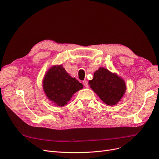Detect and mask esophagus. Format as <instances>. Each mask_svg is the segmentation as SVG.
<instances>
[{
	"instance_id": "1",
	"label": "esophagus",
	"mask_w": 159,
	"mask_h": 159,
	"mask_svg": "<svg viewBox=\"0 0 159 159\" xmlns=\"http://www.w3.org/2000/svg\"><path fill=\"white\" fill-rule=\"evenodd\" d=\"M83 84H84V85L85 86V88H88V83L87 81L84 80V81H83Z\"/></svg>"
}]
</instances>
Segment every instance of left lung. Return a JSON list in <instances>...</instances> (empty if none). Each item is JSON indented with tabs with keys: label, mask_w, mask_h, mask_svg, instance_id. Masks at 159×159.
<instances>
[{
	"label": "left lung",
	"mask_w": 159,
	"mask_h": 159,
	"mask_svg": "<svg viewBox=\"0 0 159 159\" xmlns=\"http://www.w3.org/2000/svg\"><path fill=\"white\" fill-rule=\"evenodd\" d=\"M89 84L99 98L109 105L116 104L126 90L123 79L103 68H100L95 72L93 78L89 81Z\"/></svg>",
	"instance_id": "left-lung-1"
}]
</instances>
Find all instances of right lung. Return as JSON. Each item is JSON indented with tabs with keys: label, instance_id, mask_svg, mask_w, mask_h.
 Here are the masks:
<instances>
[{
	"label": "right lung",
	"instance_id": "add662e5",
	"mask_svg": "<svg viewBox=\"0 0 159 159\" xmlns=\"http://www.w3.org/2000/svg\"><path fill=\"white\" fill-rule=\"evenodd\" d=\"M43 88L46 96L58 106H64L76 91L83 88L82 84L67 73L62 66H54L48 71Z\"/></svg>",
	"mask_w": 159,
	"mask_h": 159
}]
</instances>
